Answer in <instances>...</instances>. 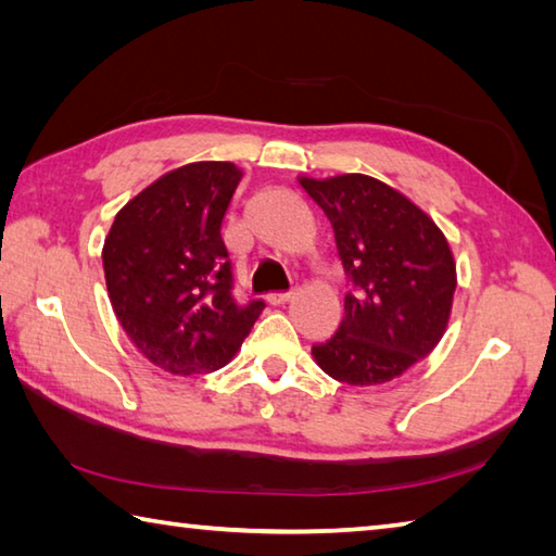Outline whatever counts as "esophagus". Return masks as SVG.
<instances>
[{
  "label": "esophagus",
  "mask_w": 556,
  "mask_h": 556,
  "mask_svg": "<svg viewBox=\"0 0 556 556\" xmlns=\"http://www.w3.org/2000/svg\"><path fill=\"white\" fill-rule=\"evenodd\" d=\"M293 299V291H287V293H269L267 296V303L269 305H285Z\"/></svg>",
  "instance_id": "34e87169"
}]
</instances>
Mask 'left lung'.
Here are the masks:
<instances>
[{"mask_svg":"<svg viewBox=\"0 0 556 556\" xmlns=\"http://www.w3.org/2000/svg\"><path fill=\"white\" fill-rule=\"evenodd\" d=\"M334 229L351 291L344 317L313 358L339 382H392L428 358L446 332L456 263L428 212L365 174L299 176Z\"/></svg>","mask_w":556,"mask_h":556,"instance_id":"8db88e82","label":"left lung"}]
</instances>
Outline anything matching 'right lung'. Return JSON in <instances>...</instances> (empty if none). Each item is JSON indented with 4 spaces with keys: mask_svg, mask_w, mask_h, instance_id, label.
<instances>
[{
    "mask_svg": "<svg viewBox=\"0 0 556 556\" xmlns=\"http://www.w3.org/2000/svg\"><path fill=\"white\" fill-rule=\"evenodd\" d=\"M243 172L191 162L143 188L116 212L102 267L116 320L143 356L172 375L227 365L263 313L236 305L222 222Z\"/></svg>",
    "mask_w": 556,
    "mask_h": 556,
    "instance_id": "obj_1",
    "label": "right lung"
}]
</instances>
